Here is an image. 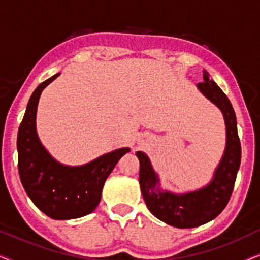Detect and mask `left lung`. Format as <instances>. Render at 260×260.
Segmentation results:
<instances>
[{"label": "left lung", "instance_id": "1", "mask_svg": "<svg viewBox=\"0 0 260 260\" xmlns=\"http://www.w3.org/2000/svg\"><path fill=\"white\" fill-rule=\"evenodd\" d=\"M198 88L218 106L226 124V148L214 176L207 186L184 194H174L159 187L158 175L144 152L137 151L140 159V184L143 199L152 214L177 229H193L216 218L229 204L241 159L237 118L230 99L215 81L204 71V81Z\"/></svg>", "mask_w": 260, "mask_h": 260}]
</instances>
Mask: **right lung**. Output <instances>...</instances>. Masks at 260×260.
<instances>
[{"label": "right lung", "mask_w": 260, "mask_h": 260, "mask_svg": "<svg viewBox=\"0 0 260 260\" xmlns=\"http://www.w3.org/2000/svg\"><path fill=\"white\" fill-rule=\"evenodd\" d=\"M60 73L45 80L31 94L17 134L21 182L34 205L49 218L76 219L90 214L101 201L105 180L130 151L120 148L84 166H63L49 155L37 133V109L44 88Z\"/></svg>", "instance_id": "obj_1"}]
</instances>
